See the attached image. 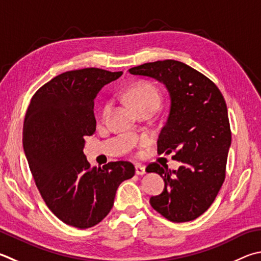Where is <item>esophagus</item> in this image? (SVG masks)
I'll use <instances>...</instances> for the list:
<instances>
[{"instance_id": "34e87169", "label": "esophagus", "mask_w": 261, "mask_h": 261, "mask_svg": "<svg viewBox=\"0 0 261 261\" xmlns=\"http://www.w3.org/2000/svg\"><path fill=\"white\" fill-rule=\"evenodd\" d=\"M145 173H146L145 167H143V165H140V164H137L136 165V174H138V176H144Z\"/></svg>"}]
</instances>
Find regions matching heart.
<instances>
[{
    "mask_svg": "<svg viewBox=\"0 0 261 261\" xmlns=\"http://www.w3.org/2000/svg\"><path fill=\"white\" fill-rule=\"evenodd\" d=\"M126 98L129 99L131 105L135 107L137 112H140L147 108H153V110H158L161 103V96L153 84L148 82H141L137 83L127 90ZM108 106H105L102 110L101 115L102 117L106 116L108 112Z\"/></svg>",
    "mask_w": 261,
    "mask_h": 261,
    "instance_id": "heart-1",
    "label": "heart"
}]
</instances>
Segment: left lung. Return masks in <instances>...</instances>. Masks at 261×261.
Here are the masks:
<instances>
[{
	"label": "left lung",
	"instance_id": "left-lung-1",
	"mask_svg": "<svg viewBox=\"0 0 261 261\" xmlns=\"http://www.w3.org/2000/svg\"><path fill=\"white\" fill-rule=\"evenodd\" d=\"M129 73L163 83L171 100L158 153H173L181 165L171 170L148 164L146 171L160 174L165 184L150 205L172 222L196 219L209 209L226 177L231 132L225 99L210 79L181 61L146 63Z\"/></svg>",
	"mask_w": 261,
	"mask_h": 261
}]
</instances>
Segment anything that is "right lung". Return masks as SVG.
I'll return each mask as SVG.
<instances>
[{
  "instance_id": "obj_1",
  "label": "right lung",
  "mask_w": 261,
  "mask_h": 261,
  "mask_svg": "<svg viewBox=\"0 0 261 261\" xmlns=\"http://www.w3.org/2000/svg\"><path fill=\"white\" fill-rule=\"evenodd\" d=\"M122 72L69 70L37 90L27 108L22 145L33 178L54 215L80 229L99 224L112 210L122 181L135 176L126 161L91 167L84 137L96 131L94 99Z\"/></svg>"
}]
</instances>
